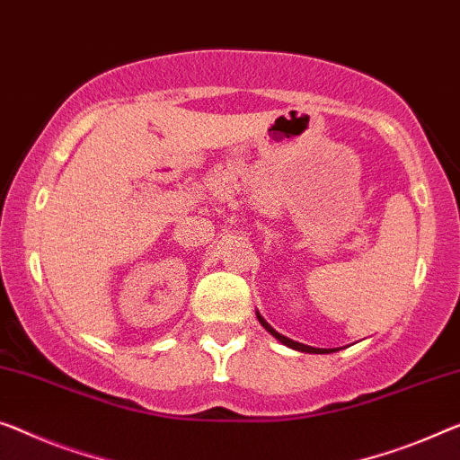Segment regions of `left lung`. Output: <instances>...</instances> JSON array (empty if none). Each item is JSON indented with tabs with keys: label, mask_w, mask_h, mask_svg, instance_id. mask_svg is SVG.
<instances>
[{
	"label": "left lung",
	"mask_w": 460,
	"mask_h": 460,
	"mask_svg": "<svg viewBox=\"0 0 460 460\" xmlns=\"http://www.w3.org/2000/svg\"><path fill=\"white\" fill-rule=\"evenodd\" d=\"M256 318H258V322L260 324H262L266 331H269L274 339L277 341H280L283 342V345H287L289 349H296V351H301V353H332V351H339V349H318V347H310V345H304V342H297V341H291V339H287V337H283V334L280 332H277L274 331V328L269 324V322H266L262 316H260V312H256Z\"/></svg>",
	"instance_id": "8db88e82"
}]
</instances>
